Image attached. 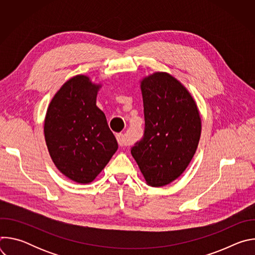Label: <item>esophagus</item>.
Returning a JSON list of instances; mask_svg holds the SVG:
<instances>
[{
    "instance_id": "34e87169",
    "label": "esophagus",
    "mask_w": 255,
    "mask_h": 255,
    "mask_svg": "<svg viewBox=\"0 0 255 255\" xmlns=\"http://www.w3.org/2000/svg\"><path fill=\"white\" fill-rule=\"evenodd\" d=\"M116 138H117V141H118V144L120 145V146H127V145H129V141L128 139L124 136V134L122 133H118L116 135Z\"/></svg>"
}]
</instances>
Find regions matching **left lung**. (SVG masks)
<instances>
[{
  "instance_id": "left-lung-1",
  "label": "left lung",
  "mask_w": 255,
  "mask_h": 255,
  "mask_svg": "<svg viewBox=\"0 0 255 255\" xmlns=\"http://www.w3.org/2000/svg\"><path fill=\"white\" fill-rule=\"evenodd\" d=\"M141 91L144 133L131 154L147 184L162 187L191 162L201 136V118L190 93L166 72L145 78Z\"/></svg>"
}]
</instances>
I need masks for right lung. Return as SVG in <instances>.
<instances>
[{
	"label": "right lung",
	"instance_id": "1",
	"mask_svg": "<svg viewBox=\"0 0 255 255\" xmlns=\"http://www.w3.org/2000/svg\"><path fill=\"white\" fill-rule=\"evenodd\" d=\"M100 86L86 76L67 81L49 104L44 135L56 167L79 184H89L118 149L103 111L96 105Z\"/></svg>",
	"mask_w": 255,
	"mask_h": 255
}]
</instances>
